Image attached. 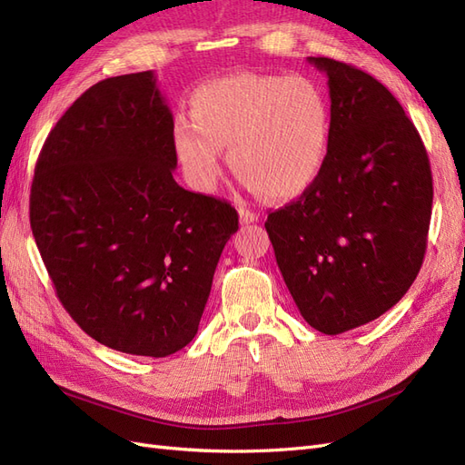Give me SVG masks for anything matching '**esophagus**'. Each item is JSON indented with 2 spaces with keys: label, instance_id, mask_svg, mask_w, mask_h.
<instances>
[{
  "label": "esophagus",
  "instance_id": "34e87169",
  "mask_svg": "<svg viewBox=\"0 0 465 465\" xmlns=\"http://www.w3.org/2000/svg\"><path fill=\"white\" fill-rule=\"evenodd\" d=\"M238 215H241V221H242L244 224H250V223H258V219H260V215L256 213V211L246 209V207L238 209Z\"/></svg>",
  "mask_w": 465,
  "mask_h": 465
}]
</instances>
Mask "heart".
Here are the masks:
<instances>
[{"mask_svg":"<svg viewBox=\"0 0 465 465\" xmlns=\"http://www.w3.org/2000/svg\"><path fill=\"white\" fill-rule=\"evenodd\" d=\"M190 118L173 130L176 157L195 188L215 190L223 151L250 190L292 200L311 190L328 163L331 110L318 83L302 75L238 72L190 96Z\"/></svg>","mask_w":465,"mask_h":465,"instance_id":"obj_1","label":"heart"}]
</instances>
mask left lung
Returning <instances> with one entry per match:
<instances>
[{"instance_id":"obj_1","label":"left lung","mask_w":465,"mask_h":465,"mask_svg":"<svg viewBox=\"0 0 465 465\" xmlns=\"http://www.w3.org/2000/svg\"><path fill=\"white\" fill-rule=\"evenodd\" d=\"M308 62L328 75V163L297 202L267 215L265 231L302 318L337 335L382 316L411 287L432 174L419 132L382 83L343 62Z\"/></svg>"}]
</instances>
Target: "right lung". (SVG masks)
Segmentation results:
<instances>
[{
	"mask_svg": "<svg viewBox=\"0 0 465 465\" xmlns=\"http://www.w3.org/2000/svg\"><path fill=\"white\" fill-rule=\"evenodd\" d=\"M174 120L153 72L83 93L54 125L31 186V229L79 328L122 353L166 357L198 333L238 213L176 184Z\"/></svg>",
	"mask_w": 465,
	"mask_h": 465,
	"instance_id": "1",
	"label": "right lung"
}]
</instances>
